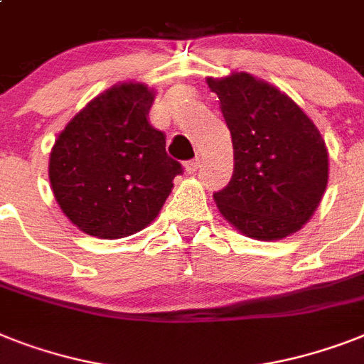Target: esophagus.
I'll return each instance as SVG.
<instances>
[{
  "mask_svg": "<svg viewBox=\"0 0 364 364\" xmlns=\"http://www.w3.org/2000/svg\"><path fill=\"white\" fill-rule=\"evenodd\" d=\"M200 159H192V161H187L185 162V172L187 173H194L200 168Z\"/></svg>",
  "mask_w": 364,
  "mask_h": 364,
  "instance_id": "esophagus-1",
  "label": "esophagus"
}]
</instances>
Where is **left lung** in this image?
Wrapping results in <instances>:
<instances>
[{
    "instance_id": "1",
    "label": "left lung",
    "mask_w": 364,
    "mask_h": 364,
    "mask_svg": "<svg viewBox=\"0 0 364 364\" xmlns=\"http://www.w3.org/2000/svg\"><path fill=\"white\" fill-rule=\"evenodd\" d=\"M233 144V176L213 194L233 228L279 241L309 223L326 194L329 153L309 115L269 82L249 73L208 78Z\"/></svg>"
}]
</instances>
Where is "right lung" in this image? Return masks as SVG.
<instances>
[{
  "label": "right lung",
  "mask_w": 364,
  "mask_h": 364,
  "mask_svg": "<svg viewBox=\"0 0 364 364\" xmlns=\"http://www.w3.org/2000/svg\"><path fill=\"white\" fill-rule=\"evenodd\" d=\"M153 100L141 82L115 84L59 132L50 185L65 217L87 235L121 239L149 226L183 172L147 121Z\"/></svg>",
  "instance_id": "1"
}]
</instances>
